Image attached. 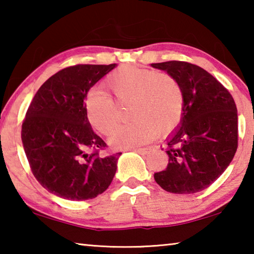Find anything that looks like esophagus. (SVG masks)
<instances>
[{
	"mask_svg": "<svg viewBox=\"0 0 254 254\" xmlns=\"http://www.w3.org/2000/svg\"><path fill=\"white\" fill-rule=\"evenodd\" d=\"M132 151L137 152V153H148L152 150L151 147H145V148H133L131 149Z\"/></svg>",
	"mask_w": 254,
	"mask_h": 254,
	"instance_id": "1",
	"label": "esophagus"
}]
</instances>
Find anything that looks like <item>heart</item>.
<instances>
[{
	"instance_id": "1",
	"label": "heart",
	"mask_w": 254,
	"mask_h": 254,
	"mask_svg": "<svg viewBox=\"0 0 254 254\" xmlns=\"http://www.w3.org/2000/svg\"><path fill=\"white\" fill-rule=\"evenodd\" d=\"M105 86L119 103L132 102L131 122L113 128L119 111L109 94L92 89L85 96V112L91 126L104 135L112 133L113 148H132L143 144L157 134H168L182 122L185 95L182 84L169 72L124 65L106 77Z\"/></svg>"
}]
</instances>
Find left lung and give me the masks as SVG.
Returning a JSON list of instances; mask_svg holds the SVG:
<instances>
[{"label": "left lung", "instance_id": "8db88e82", "mask_svg": "<svg viewBox=\"0 0 254 254\" xmlns=\"http://www.w3.org/2000/svg\"><path fill=\"white\" fill-rule=\"evenodd\" d=\"M182 84L184 115L168 139V166L154 180L173 194H194L212 185L238 149V111L230 92L203 68L186 62L151 64Z\"/></svg>", "mask_w": 254, "mask_h": 254}]
</instances>
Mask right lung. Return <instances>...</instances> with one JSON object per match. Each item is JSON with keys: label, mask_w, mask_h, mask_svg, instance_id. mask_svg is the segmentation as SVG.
Wrapping results in <instances>:
<instances>
[{"label": "right lung", "mask_w": 254, "mask_h": 254, "mask_svg": "<svg viewBox=\"0 0 254 254\" xmlns=\"http://www.w3.org/2000/svg\"><path fill=\"white\" fill-rule=\"evenodd\" d=\"M111 65H75L47 79L34 95L21 130L34 177L51 194L69 200L95 198L117 173L122 152L104 154L107 144L89 124L85 96Z\"/></svg>", "instance_id": "right-lung-1"}]
</instances>
